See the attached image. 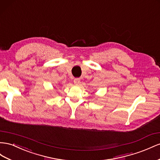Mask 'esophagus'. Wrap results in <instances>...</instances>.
I'll use <instances>...</instances> for the list:
<instances>
[{
    "label": "esophagus",
    "mask_w": 160,
    "mask_h": 160,
    "mask_svg": "<svg viewBox=\"0 0 160 160\" xmlns=\"http://www.w3.org/2000/svg\"><path fill=\"white\" fill-rule=\"evenodd\" d=\"M80 81H81L80 79L76 78V79H74V84L76 85H78L80 83Z\"/></svg>",
    "instance_id": "esophagus-1"
}]
</instances>
